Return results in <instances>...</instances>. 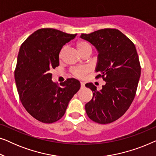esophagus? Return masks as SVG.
Instances as JSON below:
<instances>
[{
    "label": "esophagus",
    "instance_id": "34e87169",
    "mask_svg": "<svg viewBox=\"0 0 156 156\" xmlns=\"http://www.w3.org/2000/svg\"><path fill=\"white\" fill-rule=\"evenodd\" d=\"M80 84H81V87H82V88H84V83L83 82H81Z\"/></svg>",
    "mask_w": 156,
    "mask_h": 156
}]
</instances>
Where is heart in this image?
<instances>
[{"instance_id":"b5f03b06","label":"heart","mask_w":156,"mask_h":156,"mask_svg":"<svg viewBox=\"0 0 156 156\" xmlns=\"http://www.w3.org/2000/svg\"><path fill=\"white\" fill-rule=\"evenodd\" d=\"M76 49H77L78 52H80L81 55H82V53H84V52H86L87 50H91V46L89 45L87 42L84 41L77 42L76 44ZM63 51H64V48L62 49L60 52H59V57H61L62 55ZM87 72H88V68L86 67H76L72 69V74H73L75 76H76V77H79V78H81L82 77V76H84V74L87 73Z\"/></svg>"}]
</instances>
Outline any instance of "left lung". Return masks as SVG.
<instances>
[{
	"mask_svg": "<svg viewBox=\"0 0 156 156\" xmlns=\"http://www.w3.org/2000/svg\"><path fill=\"white\" fill-rule=\"evenodd\" d=\"M80 37L94 45L98 52L95 71L106 84L100 91L92 83L85 86L93 97L85 110L91 120L101 124L112 123L122 116L135 97L140 76V65L136 47L124 34L116 29L105 28Z\"/></svg>",
	"mask_w": 156,
	"mask_h": 156,
	"instance_id": "1",
	"label": "left lung"
}]
</instances>
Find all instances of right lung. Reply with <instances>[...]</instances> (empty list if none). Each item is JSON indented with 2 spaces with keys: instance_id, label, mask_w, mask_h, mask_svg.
<instances>
[{
  "instance_id": "right-lung-1",
  "label": "right lung",
  "mask_w": 156,
  "mask_h": 156,
  "mask_svg": "<svg viewBox=\"0 0 156 156\" xmlns=\"http://www.w3.org/2000/svg\"><path fill=\"white\" fill-rule=\"evenodd\" d=\"M53 28H42L29 36L20 46L15 70L20 99L32 116L51 123L64 116L68 104L80 89V81L67 79L60 87L52 80L51 71L59 65L63 45L75 37Z\"/></svg>"
}]
</instances>
